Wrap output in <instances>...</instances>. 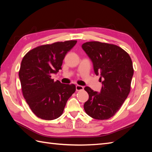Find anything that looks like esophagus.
I'll return each mask as SVG.
<instances>
[{"mask_svg":"<svg viewBox=\"0 0 152 152\" xmlns=\"http://www.w3.org/2000/svg\"><path fill=\"white\" fill-rule=\"evenodd\" d=\"M76 89L77 91H82V90L83 89V87L82 86H79V85H77L76 86Z\"/></svg>","mask_w":152,"mask_h":152,"instance_id":"1","label":"esophagus"}]
</instances>
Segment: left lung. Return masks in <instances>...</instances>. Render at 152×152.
<instances>
[{
  "label": "left lung",
  "instance_id": "obj_1",
  "mask_svg": "<svg viewBox=\"0 0 152 152\" xmlns=\"http://www.w3.org/2000/svg\"><path fill=\"white\" fill-rule=\"evenodd\" d=\"M82 47L92 61L96 75L104 78L101 93L88 86L84 88L89 94L83 105L85 112L95 119H108L120 109L129 94L134 73L132 60L125 50L114 44L92 41Z\"/></svg>",
  "mask_w": 152,
  "mask_h": 152
}]
</instances>
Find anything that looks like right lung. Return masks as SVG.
Instances as JSON below:
<instances>
[{"instance_id":"right-lung-1","label":"right lung","mask_w":152,"mask_h":152,"mask_svg":"<svg viewBox=\"0 0 152 152\" xmlns=\"http://www.w3.org/2000/svg\"><path fill=\"white\" fill-rule=\"evenodd\" d=\"M76 40L42 45L25 54L19 71L23 95L38 118L53 120L62 115L66 102L76 91L74 84H64L51 78L61 69L68 51Z\"/></svg>"}]
</instances>
